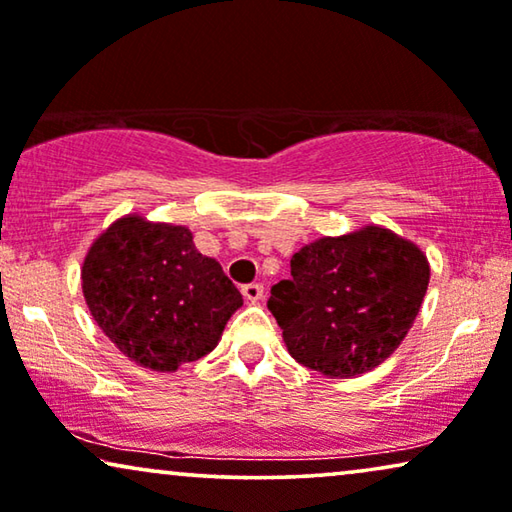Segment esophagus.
<instances>
[{"label": "esophagus", "instance_id": "1", "mask_svg": "<svg viewBox=\"0 0 512 512\" xmlns=\"http://www.w3.org/2000/svg\"><path fill=\"white\" fill-rule=\"evenodd\" d=\"M242 296L249 300V303H258L263 298V284H244Z\"/></svg>", "mask_w": 512, "mask_h": 512}]
</instances>
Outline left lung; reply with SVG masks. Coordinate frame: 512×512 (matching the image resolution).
I'll return each mask as SVG.
<instances>
[{"label":"left lung","mask_w":512,"mask_h":512,"mask_svg":"<svg viewBox=\"0 0 512 512\" xmlns=\"http://www.w3.org/2000/svg\"><path fill=\"white\" fill-rule=\"evenodd\" d=\"M429 277L415 242L370 223L305 244L291 258V279L270 289L268 307L293 359L342 380L396 352L415 324Z\"/></svg>","instance_id":"left-lung-1"}]
</instances>
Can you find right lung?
<instances>
[{
    "label": "right lung",
    "instance_id": "obj_1",
    "mask_svg": "<svg viewBox=\"0 0 512 512\" xmlns=\"http://www.w3.org/2000/svg\"><path fill=\"white\" fill-rule=\"evenodd\" d=\"M102 333L137 366L174 373L219 345L242 293L186 226L125 214L97 235L81 268Z\"/></svg>",
    "mask_w": 512,
    "mask_h": 512
}]
</instances>
